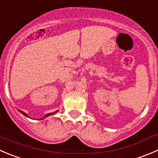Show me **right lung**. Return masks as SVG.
Returning a JSON list of instances; mask_svg holds the SVG:
<instances>
[{
    "instance_id": "right-lung-1",
    "label": "right lung",
    "mask_w": 158,
    "mask_h": 158,
    "mask_svg": "<svg viewBox=\"0 0 158 158\" xmlns=\"http://www.w3.org/2000/svg\"><path fill=\"white\" fill-rule=\"evenodd\" d=\"M18 110H19V109H18ZM19 111H20V112H21L22 114H23V115H25V116H27V114L25 112H23V111H20V110H19ZM56 111H55V112H53V113H49V114H46V115H45V117H44V118H40V120H43V119L45 118H47V117H48V116H49V115H52V114H55V113L56 112Z\"/></svg>"
}]
</instances>
